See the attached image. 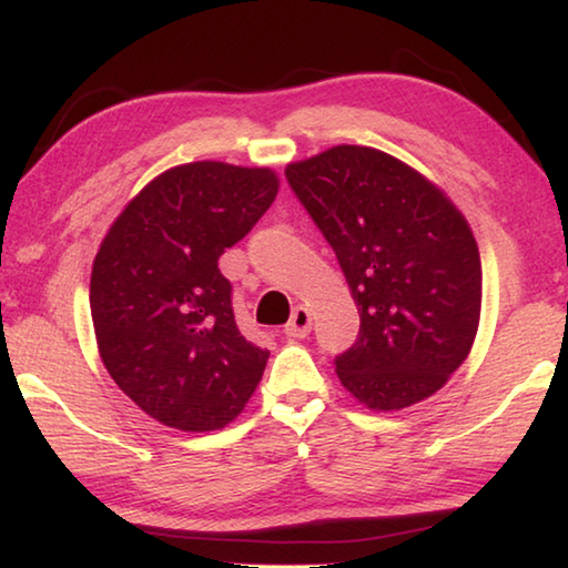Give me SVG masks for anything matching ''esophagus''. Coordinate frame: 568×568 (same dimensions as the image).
<instances>
[{
  "label": "esophagus",
  "instance_id": "esophagus-1",
  "mask_svg": "<svg viewBox=\"0 0 568 568\" xmlns=\"http://www.w3.org/2000/svg\"><path fill=\"white\" fill-rule=\"evenodd\" d=\"M310 332H312V312L306 310V306H296L292 312V320L284 326V334L292 336V339H304Z\"/></svg>",
  "mask_w": 568,
  "mask_h": 568
}]
</instances>
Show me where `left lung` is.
Returning <instances> with one entry per match:
<instances>
[{
    "label": "left lung",
    "mask_w": 568,
    "mask_h": 568,
    "mask_svg": "<svg viewBox=\"0 0 568 568\" xmlns=\"http://www.w3.org/2000/svg\"><path fill=\"white\" fill-rule=\"evenodd\" d=\"M284 174L359 310V336L336 356L342 386L374 412L429 399L479 329L481 258L469 222L434 182L374 146H332Z\"/></svg>",
    "instance_id": "8db88e82"
}]
</instances>
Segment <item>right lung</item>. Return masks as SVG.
I'll list each match as a JSON object with an SVG mask.
<instances>
[{
  "label": "right lung",
  "mask_w": 568,
  "mask_h": 568,
  "mask_svg": "<svg viewBox=\"0 0 568 568\" xmlns=\"http://www.w3.org/2000/svg\"><path fill=\"white\" fill-rule=\"evenodd\" d=\"M276 192L268 166L179 164L102 239L89 284L99 356L159 424L216 432L252 399L268 352L239 332L219 256L252 232Z\"/></svg>",
  "instance_id": "right-lung-1"
}]
</instances>
